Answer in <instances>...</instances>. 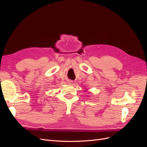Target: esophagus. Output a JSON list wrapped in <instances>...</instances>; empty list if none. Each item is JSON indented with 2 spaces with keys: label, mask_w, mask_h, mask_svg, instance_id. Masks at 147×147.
I'll return each mask as SVG.
<instances>
[{
  "label": "esophagus",
  "mask_w": 147,
  "mask_h": 147,
  "mask_svg": "<svg viewBox=\"0 0 147 147\" xmlns=\"http://www.w3.org/2000/svg\"><path fill=\"white\" fill-rule=\"evenodd\" d=\"M67 83H68L69 84H73V81H72V80H68Z\"/></svg>",
  "instance_id": "obj_1"
}]
</instances>
